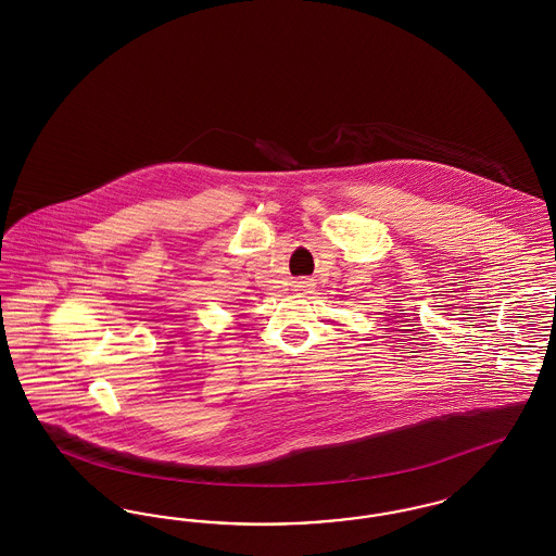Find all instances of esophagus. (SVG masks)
<instances>
[{
  "mask_svg": "<svg viewBox=\"0 0 556 556\" xmlns=\"http://www.w3.org/2000/svg\"><path fill=\"white\" fill-rule=\"evenodd\" d=\"M293 288H295V291H300L302 295H306V293L315 291V283L311 279H300V281H295Z\"/></svg>",
  "mask_w": 556,
  "mask_h": 556,
  "instance_id": "34e87169",
  "label": "esophagus"
}]
</instances>
